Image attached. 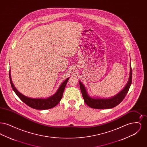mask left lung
<instances>
[{"label":"left lung","mask_w":147,"mask_h":147,"mask_svg":"<svg viewBox=\"0 0 147 147\" xmlns=\"http://www.w3.org/2000/svg\"><path fill=\"white\" fill-rule=\"evenodd\" d=\"M132 70L130 63V73L128 82L125 88L116 95L109 98H98L90 96L84 84L79 80V85L85 104L89 107L96 109H111L119 104L126 96L132 84Z\"/></svg>","instance_id":"1"}]
</instances>
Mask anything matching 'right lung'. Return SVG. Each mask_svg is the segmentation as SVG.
Wrapping results in <instances>:
<instances>
[{
  "label": "right lung",
  "instance_id": "right-lung-1",
  "mask_svg": "<svg viewBox=\"0 0 147 147\" xmlns=\"http://www.w3.org/2000/svg\"><path fill=\"white\" fill-rule=\"evenodd\" d=\"M9 78L10 82L11 85V87L13 89L15 94L17 96L20 98L22 101H23L25 104L28 105L31 108H33L36 110H46L55 107L56 105L58 104L62 99L63 96V92L65 88L66 84L69 80V78L65 79L62 84H61L58 89L56 93L49 98H31L25 96L21 92L18 91L16 88L14 86V84L13 83L11 74H10V69L9 70Z\"/></svg>",
  "mask_w": 147,
  "mask_h": 147
}]
</instances>
